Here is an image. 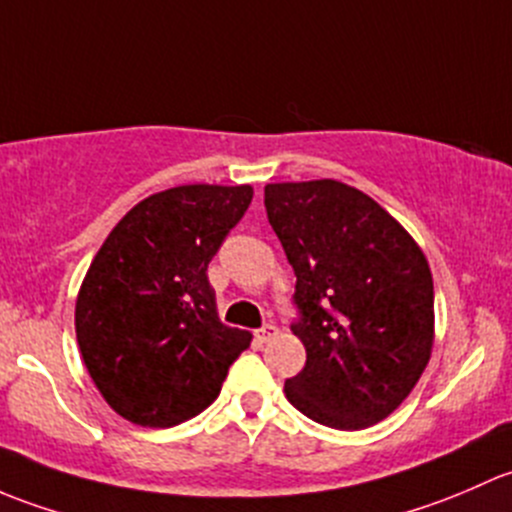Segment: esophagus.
I'll return each mask as SVG.
<instances>
[{"instance_id":"1","label":"esophagus","mask_w":512,"mask_h":512,"mask_svg":"<svg viewBox=\"0 0 512 512\" xmlns=\"http://www.w3.org/2000/svg\"><path fill=\"white\" fill-rule=\"evenodd\" d=\"M276 335H278L276 325H263L261 330H256V337H258V340H261V342L273 340V337H276Z\"/></svg>"}]
</instances>
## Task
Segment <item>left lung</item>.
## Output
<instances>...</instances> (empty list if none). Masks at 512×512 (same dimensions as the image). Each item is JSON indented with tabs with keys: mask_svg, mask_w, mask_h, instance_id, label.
<instances>
[{
	"mask_svg": "<svg viewBox=\"0 0 512 512\" xmlns=\"http://www.w3.org/2000/svg\"><path fill=\"white\" fill-rule=\"evenodd\" d=\"M268 224L295 271L293 335L305 367L286 379L298 412L355 431L389 416L434 345V281L402 224L337 179L266 184Z\"/></svg>",
	"mask_w": 512,
	"mask_h": 512,
	"instance_id": "8db88e82",
	"label": "left lung"
}]
</instances>
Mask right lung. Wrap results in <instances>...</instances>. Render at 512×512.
<instances>
[{"instance_id":"right-lung-1","label":"right lung","mask_w":512,"mask_h":512,"mask_svg":"<svg viewBox=\"0 0 512 512\" xmlns=\"http://www.w3.org/2000/svg\"><path fill=\"white\" fill-rule=\"evenodd\" d=\"M249 184H182L135 204L88 268L76 337L88 374L123 419L170 429L219 397L249 347L226 328L207 268L249 209Z\"/></svg>"}]
</instances>
